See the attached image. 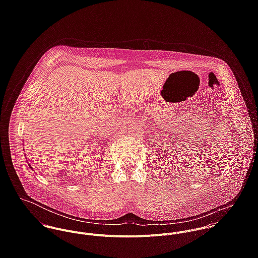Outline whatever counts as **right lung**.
I'll return each instance as SVG.
<instances>
[{
	"mask_svg": "<svg viewBox=\"0 0 258 258\" xmlns=\"http://www.w3.org/2000/svg\"><path fill=\"white\" fill-rule=\"evenodd\" d=\"M29 166H30V168H32V167H31V165H30V164H29ZM32 170H33V169H32Z\"/></svg>",
	"mask_w": 258,
	"mask_h": 258,
	"instance_id": "add662e5",
	"label": "right lung"
}]
</instances>
